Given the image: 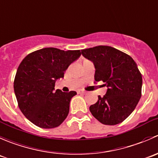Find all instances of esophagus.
<instances>
[{"instance_id": "esophagus-1", "label": "esophagus", "mask_w": 158, "mask_h": 158, "mask_svg": "<svg viewBox=\"0 0 158 158\" xmlns=\"http://www.w3.org/2000/svg\"><path fill=\"white\" fill-rule=\"evenodd\" d=\"M77 93H78V94H86L87 92H86L85 90H79L78 91H77Z\"/></svg>"}]
</instances>
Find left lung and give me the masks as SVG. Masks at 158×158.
Returning a JSON list of instances; mask_svg holds the SVG:
<instances>
[{"label": "left lung", "mask_w": 158, "mask_h": 158, "mask_svg": "<svg viewBox=\"0 0 158 158\" xmlns=\"http://www.w3.org/2000/svg\"><path fill=\"white\" fill-rule=\"evenodd\" d=\"M81 54L95 67L94 79L103 81L107 93L90 111L98 121L106 125L123 122L134 111L141 97L142 75L137 64L128 54L110 46L84 49Z\"/></svg>", "instance_id": "8db88e82"}]
</instances>
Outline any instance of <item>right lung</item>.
I'll use <instances>...</instances> for the list:
<instances>
[{
  "instance_id": "obj_1",
  "label": "right lung",
  "mask_w": 158,
  "mask_h": 158,
  "mask_svg": "<svg viewBox=\"0 0 158 158\" xmlns=\"http://www.w3.org/2000/svg\"><path fill=\"white\" fill-rule=\"evenodd\" d=\"M80 50L54 48L37 50L20 64L14 81L18 107L23 114L41 128L58 127L69 113L70 101L76 91H54L55 81L81 56Z\"/></svg>"
}]
</instances>
